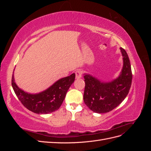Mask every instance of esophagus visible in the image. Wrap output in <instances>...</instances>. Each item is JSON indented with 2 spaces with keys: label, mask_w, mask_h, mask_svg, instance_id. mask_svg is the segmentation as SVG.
<instances>
[{
  "label": "esophagus",
  "mask_w": 151,
  "mask_h": 151,
  "mask_svg": "<svg viewBox=\"0 0 151 151\" xmlns=\"http://www.w3.org/2000/svg\"><path fill=\"white\" fill-rule=\"evenodd\" d=\"M76 74V79H79L82 77V74H83V72H82V70L79 69V70H77L75 72Z\"/></svg>",
  "instance_id": "obj_1"
}]
</instances>
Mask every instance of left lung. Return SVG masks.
<instances>
[{
    "label": "left lung",
    "instance_id": "1",
    "mask_svg": "<svg viewBox=\"0 0 151 151\" xmlns=\"http://www.w3.org/2000/svg\"><path fill=\"white\" fill-rule=\"evenodd\" d=\"M123 67L120 76L110 83H102L89 74H84V101L91 110L98 113L110 111L119 105L129 94L132 73L129 56L120 48Z\"/></svg>",
    "mask_w": 151,
    "mask_h": 151
}]
</instances>
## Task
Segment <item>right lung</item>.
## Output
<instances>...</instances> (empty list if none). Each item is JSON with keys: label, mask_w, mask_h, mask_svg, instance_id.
I'll list each match as a JSON object with an SVG mask.
<instances>
[{"label": "right lung", "mask_w": 151, "mask_h": 151, "mask_svg": "<svg viewBox=\"0 0 151 151\" xmlns=\"http://www.w3.org/2000/svg\"><path fill=\"white\" fill-rule=\"evenodd\" d=\"M75 77V74H72L62 78L47 90L36 94L25 93L18 88L13 75L11 81L14 91L25 108L37 114H47L57 110L60 107L68 89L74 83Z\"/></svg>", "instance_id": "right-lung-1"}]
</instances>
